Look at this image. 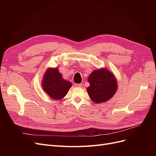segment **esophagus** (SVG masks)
<instances>
[{"label": "esophagus", "instance_id": "1", "mask_svg": "<svg viewBox=\"0 0 156 156\" xmlns=\"http://www.w3.org/2000/svg\"><path fill=\"white\" fill-rule=\"evenodd\" d=\"M82 85H83V84H82L81 83H80V84H75V86L76 87H81Z\"/></svg>", "mask_w": 156, "mask_h": 156}]
</instances>
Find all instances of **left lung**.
<instances>
[{"label": "left lung", "instance_id": "obj_1", "mask_svg": "<svg viewBox=\"0 0 156 156\" xmlns=\"http://www.w3.org/2000/svg\"><path fill=\"white\" fill-rule=\"evenodd\" d=\"M87 80L90 83L87 88L88 96L96 104L109 100L118 90L115 75L105 68L93 71Z\"/></svg>", "mask_w": 156, "mask_h": 156}]
</instances>
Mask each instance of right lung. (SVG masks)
<instances>
[{"label": "right lung", "instance_id": "right-lung-1", "mask_svg": "<svg viewBox=\"0 0 156 156\" xmlns=\"http://www.w3.org/2000/svg\"><path fill=\"white\" fill-rule=\"evenodd\" d=\"M72 86V83L62 78L57 68H49L47 69L41 81L43 90L53 100H62Z\"/></svg>", "mask_w": 156, "mask_h": 156}]
</instances>
